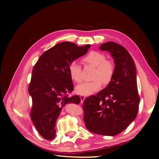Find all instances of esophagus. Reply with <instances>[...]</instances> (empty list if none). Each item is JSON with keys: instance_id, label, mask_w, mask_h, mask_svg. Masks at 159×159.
Instances as JSON below:
<instances>
[{"instance_id": "1", "label": "esophagus", "mask_w": 159, "mask_h": 159, "mask_svg": "<svg viewBox=\"0 0 159 159\" xmlns=\"http://www.w3.org/2000/svg\"><path fill=\"white\" fill-rule=\"evenodd\" d=\"M80 100H81V102H83V101H84V99H85V97L83 96V95H80Z\"/></svg>"}]
</instances>
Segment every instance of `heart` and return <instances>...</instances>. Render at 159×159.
Returning <instances> with one entry per match:
<instances>
[{"instance_id": "obj_1", "label": "heart", "mask_w": 159, "mask_h": 159, "mask_svg": "<svg viewBox=\"0 0 159 159\" xmlns=\"http://www.w3.org/2000/svg\"><path fill=\"white\" fill-rule=\"evenodd\" d=\"M85 63L95 67L92 81L84 82L76 88L77 93L82 95H89L98 90L104 84L111 81L114 73V66L111 61L106 60V56L98 51H91L83 58ZM81 66L76 61H72L69 66V74L71 79L76 83L82 80Z\"/></svg>"}]
</instances>
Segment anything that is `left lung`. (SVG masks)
<instances>
[{"mask_svg": "<svg viewBox=\"0 0 159 159\" xmlns=\"http://www.w3.org/2000/svg\"><path fill=\"white\" fill-rule=\"evenodd\" d=\"M99 48L108 51L114 58V73L104 90L85 99L83 120L92 133L114 136L124 130L138 114L137 71L133 58L122 45L107 42Z\"/></svg>", "mask_w": 159, "mask_h": 159, "instance_id": "obj_1", "label": "left lung"}]
</instances>
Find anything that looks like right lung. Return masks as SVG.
Wrapping results in <instances>:
<instances>
[{"instance_id": "1", "label": "right lung", "mask_w": 159, "mask_h": 159, "mask_svg": "<svg viewBox=\"0 0 159 159\" xmlns=\"http://www.w3.org/2000/svg\"><path fill=\"white\" fill-rule=\"evenodd\" d=\"M90 46L79 47L71 42L57 43L43 53L34 66L29 85L32 98L30 114L38 132L45 139L55 138L56 120L63 107L80 103L79 96L69 95L74 90L69 66L85 55Z\"/></svg>"}]
</instances>
